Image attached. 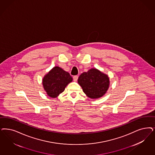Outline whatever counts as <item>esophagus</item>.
Segmentation results:
<instances>
[{"instance_id": "34e87169", "label": "esophagus", "mask_w": 155, "mask_h": 155, "mask_svg": "<svg viewBox=\"0 0 155 155\" xmlns=\"http://www.w3.org/2000/svg\"><path fill=\"white\" fill-rule=\"evenodd\" d=\"M78 77L77 76V75H75L73 77V80L74 81H77V80H78Z\"/></svg>"}]
</instances>
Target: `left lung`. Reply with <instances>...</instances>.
<instances>
[{"mask_svg": "<svg viewBox=\"0 0 155 155\" xmlns=\"http://www.w3.org/2000/svg\"><path fill=\"white\" fill-rule=\"evenodd\" d=\"M78 83L86 95L91 99L104 96L110 85L107 75L96 68H92L80 75Z\"/></svg>", "mask_w": 155, "mask_h": 155, "instance_id": "left-lung-1", "label": "left lung"}]
</instances>
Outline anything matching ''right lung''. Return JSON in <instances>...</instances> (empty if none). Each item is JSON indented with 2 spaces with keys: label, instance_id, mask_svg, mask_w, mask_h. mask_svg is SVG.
Instances as JSON below:
<instances>
[{
  "label": "right lung",
  "instance_id": "1",
  "mask_svg": "<svg viewBox=\"0 0 155 155\" xmlns=\"http://www.w3.org/2000/svg\"><path fill=\"white\" fill-rule=\"evenodd\" d=\"M72 81L73 78L68 72L59 66H55L43 77V87L48 96L56 98Z\"/></svg>",
  "mask_w": 155,
  "mask_h": 155
}]
</instances>
